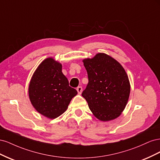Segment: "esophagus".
I'll list each match as a JSON object with an SVG mask.
<instances>
[{
    "mask_svg": "<svg viewBox=\"0 0 160 160\" xmlns=\"http://www.w3.org/2000/svg\"><path fill=\"white\" fill-rule=\"evenodd\" d=\"M82 90H83V89H82V88L80 86L77 88V92H78L79 94H81L82 93Z\"/></svg>",
    "mask_w": 160,
    "mask_h": 160,
    "instance_id": "34e87169",
    "label": "esophagus"
}]
</instances>
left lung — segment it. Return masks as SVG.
<instances>
[{"label":"left lung","mask_w":160,"mask_h":160,"mask_svg":"<svg viewBox=\"0 0 160 160\" xmlns=\"http://www.w3.org/2000/svg\"><path fill=\"white\" fill-rule=\"evenodd\" d=\"M83 62L89 82L82 96L91 112L103 122L118 118L128 103L130 93V83L123 67L105 53H98Z\"/></svg>","instance_id":"8db88e82"}]
</instances>
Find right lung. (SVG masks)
I'll return each instance as SVG.
<instances>
[{
	"mask_svg": "<svg viewBox=\"0 0 160 160\" xmlns=\"http://www.w3.org/2000/svg\"><path fill=\"white\" fill-rule=\"evenodd\" d=\"M77 94V90L71 88L68 79L62 74V65L52 58H47L38 65L28 87L33 107L50 119L63 113Z\"/></svg>",
	"mask_w": 160,
	"mask_h": 160,
	"instance_id": "add662e5",
	"label": "right lung"
}]
</instances>
